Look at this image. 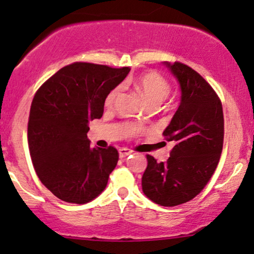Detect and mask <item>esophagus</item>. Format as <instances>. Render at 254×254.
Wrapping results in <instances>:
<instances>
[{
    "label": "esophagus",
    "instance_id": "obj_1",
    "mask_svg": "<svg viewBox=\"0 0 254 254\" xmlns=\"http://www.w3.org/2000/svg\"><path fill=\"white\" fill-rule=\"evenodd\" d=\"M132 153H133V151H132L131 149H128V148H120L119 149L120 157H122V158L128 156V155H131Z\"/></svg>",
    "mask_w": 254,
    "mask_h": 254
}]
</instances>
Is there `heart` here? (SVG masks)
<instances>
[{
	"instance_id": "heart-1",
	"label": "heart",
	"mask_w": 254,
	"mask_h": 254,
	"mask_svg": "<svg viewBox=\"0 0 254 254\" xmlns=\"http://www.w3.org/2000/svg\"><path fill=\"white\" fill-rule=\"evenodd\" d=\"M131 84L141 94L147 103L150 106H156V107L169 97L170 91H171L169 82L156 71H147V73L139 75L132 79ZM121 90L122 88L119 85L109 91L105 98L106 107H112L115 104Z\"/></svg>"
}]
</instances>
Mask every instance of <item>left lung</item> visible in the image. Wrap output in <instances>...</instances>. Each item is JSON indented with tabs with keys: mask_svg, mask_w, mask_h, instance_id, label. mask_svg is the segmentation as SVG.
I'll return each instance as SVG.
<instances>
[{
	"mask_svg": "<svg viewBox=\"0 0 254 254\" xmlns=\"http://www.w3.org/2000/svg\"><path fill=\"white\" fill-rule=\"evenodd\" d=\"M181 90L180 105L163 132L173 148L168 161L147 155L142 191L154 203L176 206L198 195L217 169L224 145V113L215 91L192 68L164 63Z\"/></svg>",
	"mask_w": 254,
	"mask_h": 254,
	"instance_id": "left-lung-1",
	"label": "left lung"
}]
</instances>
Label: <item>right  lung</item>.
I'll list each match as a JSON object with an SVG mask.
<instances>
[{"mask_svg":"<svg viewBox=\"0 0 254 254\" xmlns=\"http://www.w3.org/2000/svg\"><path fill=\"white\" fill-rule=\"evenodd\" d=\"M130 71L90 63L63 67L37 90L30 106L28 147L37 177L64 202L99 196L119 161L114 147L91 148L89 122L104 114L105 98Z\"/></svg>","mask_w":254,"mask_h":254,"instance_id":"add662e5","label":"right lung"}]
</instances>
